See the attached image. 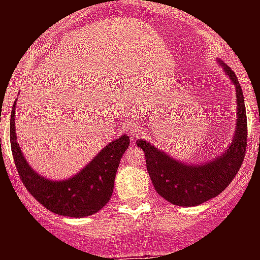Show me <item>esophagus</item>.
<instances>
[{
	"instance_id": "esophagus-1",
	"label": "esophagus",
	"mask_w": 260,
	"mask_h": 260,
	"mask_svg": "<svg viewBox=\"0 0 260 260\" xmlns=\"http://www.w3.org/2000/svg\"><path fill=\"white\" fill-rule=\"evenodd\" d=\"M130 134H132V137H137V135L141 134V130L138 127H130Z\"/></svg>"
}]
</instances>
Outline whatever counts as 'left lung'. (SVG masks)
I'll list each match as a JSON object with an SVG mask.
<instances>
[{
  "label": "left lung",
  "mask_w": 260,
  "mask_h": 260,
  "mask_svg": "<svg viewBox=\"0 0 260 260\" xmlns=\"http://www.w3.org/2000/svg\"><path fill=\"white\" fill-rule=\"evenodd\" d=\"M217 62L236 88L237 100L236 132L231 144L221 155L202 164H186L144 139L137 141V146L141 147L146 155L147 171L155 190L165 201L181 207L199 206L224 191L238 173L245 157L247 119L242 88L232 69L220 59Z\"/></svg>",
  "instance_id": "1"
}]
</instances>
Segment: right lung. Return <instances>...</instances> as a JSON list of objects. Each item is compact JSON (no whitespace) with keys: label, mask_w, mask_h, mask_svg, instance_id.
Instances as JSON below:
<instances>
[{"label":"right lung","mask_w":260,"mask_h":260,"mask_svg":"<svg viewBox=\"0 0 260 260\" xmlns=\"http://www.w3.org/2000/svg\"><path fill=\"white\" fill-rule=\"evenodd\" d=\"M14 114L15 104L10 117L11 151L20 180L29 194L57 215L86 217L102 210L112 197L118 164L130 144L127 135L110 142L75 176L53 181L34 171L23 156L17 141Z\"/></svg>","instance_id":"obj_1"}]
</instances>
